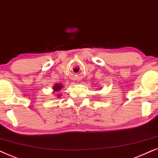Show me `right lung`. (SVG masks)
I'll use <instances>...</instances> for the list:
<instances>
[{"label": "right lung", "instance_id": "right-lung-1", "mask_svg": "<svg viewBox=\"0 0 158 158\" xmlns=\"http://www.w3.org/2000/svg\"><path fill=\"white\" fill-rule=\"evenodd\" d=\"M63 87H64V86H63L62 85H60V84H56V85H55L53 87H52V89H53V92H52V93L54 94L55 92H59L60 90L62 89ZM57 97H58V98H59L60 97V95H59V94H57Z\"/></svg>", "mask_w": 158, "mask_h": 158}]
</instances>
